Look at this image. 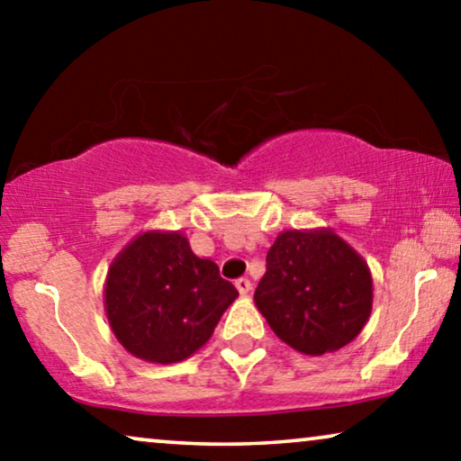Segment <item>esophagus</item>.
<instances>
[{
	"label": "esophagus",
	"instance_id": "esophagus-1",
	"mask_svg": "<svg viewBox=\"0 0 461 461\" xmlns=\"http://www.w3.org/2000/svg\"><path fill=\"white\" fill-rule=\"evenodd\" d=\"M235 287L239 289V294L245 295V294H249V289H251V281H249V279H245V276H241V279H237V281H235Z\"/></svg>",
	"mask_w": 461,
	"mask_h": 461
}]
</instances>
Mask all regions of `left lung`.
Masks as SVG:
<instances>
[{
    "mask_svg": "<svg viewBox=\"0 0 461 461\" xmlns=\"http://www.w3.org/2000/svg\"><path fill=\"white\" fill-rule=\"evenodd\" d=\"M254 302L283 342L321 357L361 333L374 281L367 262L331 229L283 230L268 249Z\"/></svg>",
    "mask_w": 461,
    "mask_h": 461,
    "instance_id": "obj_1",
    "label": "left lung"
}]
</instances>
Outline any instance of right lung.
<instances>
[{
	"label": "right lung",
	"mask_w": 461,
	"mask_h": 461,
	"mask_svg": "<svg viewBox=\"0 0 461 461\" xmlns=\"http://www.w3.org/2000/svg\"><path fill=\"white\" fill-rule=\"evenodd\" d=\"M239 292L216 262L194 256L182 232L147 230L113 260L104 311L130 355L149 363H178L212 338Z\"/></svg>",
	"instance_id": "right-lung-1"
}]
</instances>
